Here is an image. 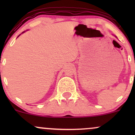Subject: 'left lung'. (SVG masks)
I'll return each mask as SVG.
<instances>
[{
  "label": "left lung",
  "mask_w": 135,
  "mask_h": 135,
  "mask_svg": "<svg viewBox=\"0 0 135 135\" xmlns=\"http://www.w3.org/2000/svg\"><path fill=\"white\" fill-rule=\"evenodd\" d=\"M115 37H116V38H117V37H116V36H115Z\"/></svg>",
  "instance_id": "8db88e82"
}]
</instances>
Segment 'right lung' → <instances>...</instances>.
Returning a JSON list of instances; mask_svg holds the SVG:
<instances>
[{
    "instance_id": "1",
    "label": "right lung",
    "mask_w": 135,
    "mask_h": 135,
    "mask_svg": "<svg viewBox=\"0 0 135 135\" xmlns=\"http://www.w3.org/2000/svg\"><path fill=\"white\" fill-rule=\"evenodd\" d=\"M24 32H25V31H24V32H22V33H24ZM20 35H21V34H20ZM20 35H18V37H19Z\"/></svg>"
}]
</instances>
